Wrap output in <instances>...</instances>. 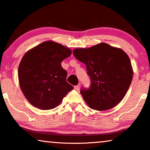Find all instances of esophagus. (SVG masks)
Segmentation results:
<instances>
[{
    "mask_svg": "<svg viewBox=\"0 0 150 150\" xmlns=\"http://www.w3.org/2000/svg\"><path fill=\"white\" fill-rule=\"evenodd\" d=\"M80 87H81V84H79V85H76V86H74V89L76 90H79L80 89Z\"/></svg>",
    "mask_w": 150,
    "mask_h": 150,
    "instance_id": "esophagus-1",
    "label": "esophagus"
}]
</instances>
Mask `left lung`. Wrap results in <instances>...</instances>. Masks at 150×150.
I'll use <instances>...</instances> for the list:
<instances>
[{
  "label": "left lung",
  "mask_w": 150,
  "mask_h": 150,
  "mask_svg": "<svg viewBox=\"0 0 150 150\" xmlns=\"http://www.w3.org/2000/svg\"><path fill=\"white\" fill-rule=\"evenodd\" d=\"M73 54L86 65L91 79L89 89L81 90L89 108L102 111L117 105L126 96L133 78L128 54L122 49L106 43L74 49Z\"/></svg>",
  "instance_id": "1"
}]
</instances>
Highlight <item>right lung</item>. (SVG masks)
Returning <instances> with one entry per match:
<instances>
[{"mask_svg":"<svg viewBox=\"0 0 150 150\" xmlns=\"http://www.w3.org/2000/svg\"><path fill=\"white\" fill-rule=\"evenodd\" d=\"M71 50L54 41L41 43L27 51L18 67L20 89L35 107L50 110L59 105L73 87L66 81L61 61Z\"/></svg>","mask_w":150,"mask_h":150,"instance_id":"add662e5","label":"right lung"}]
</instances>
